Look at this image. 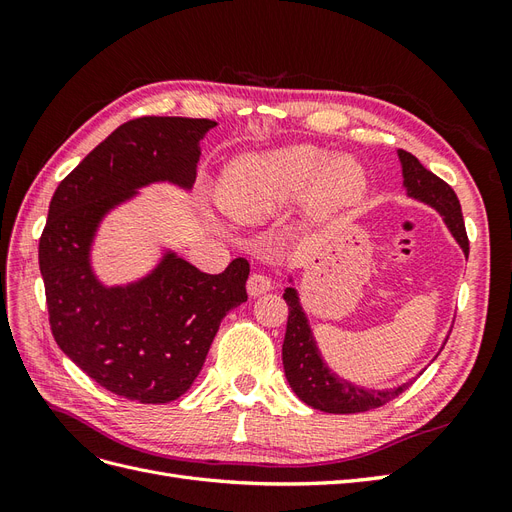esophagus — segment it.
Returning <instances> with one entry per match:
<instances>
[{
  "label": "esophagus",
  "instance_id": "esophagus-1",
  "mask_svg": "<svg viewBox=\"0 0 512 512\" xmlns=\"http://www.w3.org/2000/svg\"><path fill=\"white\" fill-rule=\"evenodd\" d=\"M273 288L269 277H265L262 273H252L250 280H247V292H250V297H260V294H265Z\"/></svg>",
  "mask_w": 512,
  "mask_h": 512
}]
</instances>
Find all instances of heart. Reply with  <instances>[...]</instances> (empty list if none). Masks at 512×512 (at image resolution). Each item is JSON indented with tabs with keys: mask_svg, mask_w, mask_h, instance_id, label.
I'll list each match as a JSON object with an SVG mask.
<instances>
[{
	"mask_svg": "<svg viewBox=\"0 0 512 512\" xmlns=\"http://www.w3.org/2000/svg\"><path fill=\"white\" fill-rule=\"evenodd\" d=\"M367 190V173L350 156L333 158L316 145L260 151L230 164L220 185L222 209L239 222H262L307 192L305 207L320 215L354 205Z\"/></svg>",
	"mask_w": 512,
	"mask_h": 512,
	"instance_id": "obj_1",
	"label": "heart"
}]
</instances>
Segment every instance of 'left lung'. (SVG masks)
Instances as JSON below:
<instances>
[{"label": "left lung", "instance_id": "1", "mask_svg": "<svg viewBox=\"0 0 512 512\" xmlns=\"http://www.w3.org/2000/svg\"><path fill=\"white\" fill-rule=\"evenodd\" d=\"M397 158L401 162V175H404L406 194L418 200V203H425L431 209H436L442 215L448 232H451L453 239L461 247V252L468 258L470 243L466 235V224H463L459 198L451 185L433 175L431 170H427L412 156V153L397 149ZM288 282L290 286L284 290V299L288 303V324L282 346V361L290 389L297 393L303 404L329 414L367 412L389 404L391 399L404 393L416 380L410 378L404 384L393 386V389L376 391L365 389V386L354 384L346 378H339L322 359L312 324H309V318L301 305L299 290L292 284V277H288Z\"/></svg>", "mask_w": 512, "mask_h": 512}]
</instances>
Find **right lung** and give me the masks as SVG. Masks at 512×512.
<instances>
[{
	"instance_id": "1",
	"label": "right lung",
	"mask_w": 512,
	"mask_h": 512,
	"mask_svg": "<svg viewBox=\"0 0 512 512\" xmlns=\"http://www.w3.org/2000/svg\"><path fill=\"white\" fill-rule=\"evenodd\" d=\"M218 123L141 117L123 123L57 185L40 237V273L57 346L106 391L168 404L190 389L224 316L247 301L250 262L198 271L164 247L149 273L104 284L91 262L100 224L151 183L190 192L200 141Z\"/></svg>"
}]
</instances>
